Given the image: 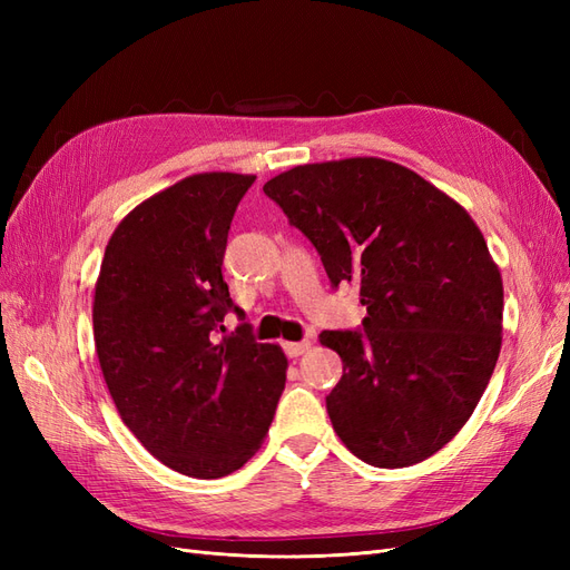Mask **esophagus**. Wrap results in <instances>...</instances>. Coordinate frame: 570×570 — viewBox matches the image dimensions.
Wrapping results in <instances>:
<instances>
[{
  "mask_svg": "<svg viewBox=\"0 0 570 570\" xmlns=\"http://www.w3.org/2000/svg\"><path fill=\"white\" fill-rule=\"evenodd\" d=\"M308 347H312V342H308V340H302V342H283V350H285V354H287L289 358L302 356Z\"/></svg>",
  "mask_w": 570,
  "mask_h": 570,
  "instance_id": "1",
  "label": "esophagus"
}]
</instances>
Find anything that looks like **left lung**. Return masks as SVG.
<instances>
[{
	"label": "left lung",
	"instance_id": "obj_1",
	"mask_svg": "<svg viewBox=\"0 0 570 570\" xmlns=\"http://www.w3.org/2000/svg\"><path fill=\"white\" fill-rule=\"evenodd\" d=\"M321 254L358 285V331H325L342 377L335 433L377 469L440 452L471 419L502 350V275L465 209L413 170L356 157L295 166L264 185Z\"/></svg>",
	"mask_w": 570,
	"mask_h": 570
}]
</instances>
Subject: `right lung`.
Segmentation results:
<instances>
[{"label": "right lung", "instance_id": "obj_1", "mask_svg": "<svg viewBox=\"0 0 570 570\" xmlns=\"http://www.w3.org/2000/svg\"><path fill=\"white\" fill-rule=\"evenodd\" d=\"M256 176L199 174L149 197L114 230L95 287V347L130 433L168 469L223 478L262 446L287 358L243 323L223 281L228 230Z\"/></svg>", "mask_w": 570, "mask_h": 570}]
</instances>
